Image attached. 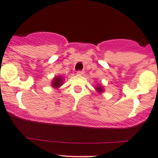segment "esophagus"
Returning <instances> with one entry per match:
<instances>
[{"label":"esophagus","mask_w":158,"mask_h":158,"mask_svg":"<svg viewBox=\"0 0 158 158\" xmlns=\"http://www.w3.org/2000/svg\"><path fill=\"white\" fill-rule=\"evenodd\" d=\"M84 73H85L84 70H79L77 72V74L78 75H84Z\"/></svg>","instance_id":"34e87169"}]
</instances>
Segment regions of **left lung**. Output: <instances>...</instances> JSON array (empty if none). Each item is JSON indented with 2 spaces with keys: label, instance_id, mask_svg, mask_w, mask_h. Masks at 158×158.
I'll return each instance as SVG.
<instances>
[{
  "label": "left lung",
  "instance_id": "left-lung-1",
  "mask_svg": "<svg viewBox=\"0 0 158 158\" xmlns=\"http://www.w3.org/2000/svg\"><path fill=\"white\" fill-rule=\"evenodd\" d=\"M95 89H96V91L99 93H102L103 92H104V89H103V87L101 86V85H98L95 88Z\"/></svg>",
  "mask_w": 158,
  "mask_h": 158
}]
</instances>
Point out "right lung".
Wrapping results in <instances>:
<instances>
[{
  "label": "right lung",
  "instance_id": "1",
  "mask_svg": "<svg viewBox=\"0 0 158 158\" xmlns=\"http://www.w3.org/2000/svg\"><path fill=\"white\" fill-rule=\"evenodd\" d=\"M63 81L64 80H63L62 76H56L52 80V82H51L52 85H51L54 89H58V88H60L63 85Z\"/></svg>",
  "mask_w": 158,
  "mask_h": 158
}]
</instances>
